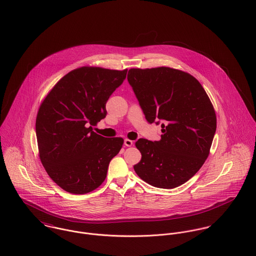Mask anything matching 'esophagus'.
Here are the masks:
<instances>
[{"label":"esophagus","mask_w":256,"mask_h":256,"mask_svg":"<svg viewBox=\"0 0 256 256\" xmlns=\"http://www.w3.org/2000/svg\"><path fill=\"white\" fill-rule=\"evenodd\" d=\"M124 145L126 146H131L133 145V141H131L129 139H125L124 140Z\"/></svg>","instance_id":"obj_1"}]
</instances>
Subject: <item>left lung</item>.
<instances>
[{
    "mask_svg": "<svg viewBox=\"0 0 256 256\" xmlns=\"http://www.w3.org/2000/svg\"><path fill=\"white\" fill-rule=\"evenodd\" d=\"M129 84L146 121L162 122L160 141L139 139L142 154L136 174L158 188H174L189 180L209 156L217 119L201 84L191 74L160 67L130 69Z\"/></svg>",
    "mask_w": 256,
    "mask_h": 256,
    "instance_id": "obj_1",
    "label": "left lung"
}]
</instances>
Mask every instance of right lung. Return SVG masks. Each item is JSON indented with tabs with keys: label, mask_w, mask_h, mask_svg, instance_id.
I'll list each match as a JSON object with an SVG mask.
<instances>
[{
	"label": "right lung",
	"mask_w": 256,
	"mask_h": 256,
	"mask_svg": "<svg viewBox=\"0 0 256 256\" xmlns=\"http://www.w3.org/2000/svg\"><path fill=\"white\" fill-rule=\"evenodd\" d=\"M126 74L127 69H76L40 106L36 123L39 156L51 180L65 191L86 194L104 182L123 139L102 137L89 125L106 118V104Z\"/></svg>",
	"instance_id": "add662e5"
}]
</instances>
